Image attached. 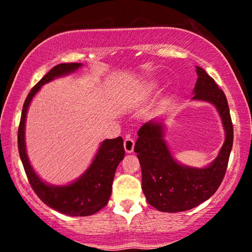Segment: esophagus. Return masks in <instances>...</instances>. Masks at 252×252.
<instances>
[{
	"label": "esophagus",
	"instance_id": "esophagus-1",
	"mask_svg": "<svg viewBox=\"0 0 252 252\" xmlns=\"http://www.w3.org/2000/svg\"><path fill=\"white\" fill-rule=\"evenodd\" d=\"M123 146H125V150L126 153H131L133 152V149H134V140L130 138V136H126L125 139V143H123Z\"/></svg>",
	"mask_w": 252,
	"mask_h": 252
}]
</instances>
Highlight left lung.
I'll return each instance as SVG.
<instances>
[{
  "mask_svg": "<svg viewBox=\"0 0 252 252\" xmlns=\"http://www.w3.org/2000/svg\"><path fill=\"white\" fill-rule=\"evenodd\" d=\"M193 100L210 102L222 120L225 140L218 157L207 168H191L173 159L163 139L161 122L144 123L138 131L134 151L142 171V190L148 203L162 212H180L199 206L213 195L222 182L233 143L228 101L210 75L197 66Z\"/></svg>",
  "mask_w": 252,
  "mask_h": 252,
  "instance_id": "obj_1",
  "label": "left lung"
}]
</instances>
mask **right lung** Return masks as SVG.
I'll return each mask as SVG.
<instances>
[{"instance_id":"right-lung-1","label":"right lung","mask_w":252,"mask_h":252,"mask_svg":"<svg viewBox=\"0 0 252 252\" xmlns=\"http://www.w3.org/2000/svg\"><path fill=\"white\" fill-rule=\"evenodd\" d=\"M82 66L81 63H61L52 67L39 82L32 88L23 104L18 131V147L21 161L34 192L46 206L63 215L71 217H85L94 215L106 206L112 191L114 173L119 163L125 158L123 139H106L101 143L99 151L78 180L67 186H50L37 177L30 164L25 149V120L29 105L41 87L59 76L72 73Z\"/></svg>"}]
</instances>
